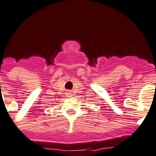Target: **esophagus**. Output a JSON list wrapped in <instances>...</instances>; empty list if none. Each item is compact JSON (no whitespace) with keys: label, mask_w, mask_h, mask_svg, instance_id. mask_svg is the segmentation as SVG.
Wrapping results in <instances>:
<instances>
[{"label":"esophagus","mask_w":156,"mask_h":156,"mask_svg":"<svg viewBox=\"0 0 156 156\" xmlns=\"http://www.w3.org/2000/svg\"><path fill=\"white\" fill-rule=\"evenodd\" d=\"M66 94H67V95H68V96H70V95H72V94H71V93H69V92H67V93H66Z\"/></svg>","instance_id":"34e87169"}]
</instances>
